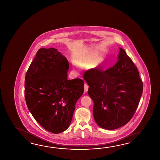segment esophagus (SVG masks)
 Here are the masks:
<instances>
[{
	"instance_id": "obj_1",
	"label": "esophagus",
	"mask_w": 160,
	"mask_h": 160,
	"mask_svg": "<svg viewBox=\"0 0 160 160\" xmlns=\"http://www.w3.org/2000/svg\"><path fill=\"white\" fill-rule=\"evenodd\" d=\"M88 85L85 83V85H84V92H88Z\"/></svg>"
}]
</instances>
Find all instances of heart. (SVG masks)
<instances>
[{
    "label": "heart",
    "instance_id": "obj_1",
    "mask_svg": "<svg viewBox=\"0 0 160 160\" xmlns=\"http://www.w3.org/2000/svg\"><path fill=\"white\" fill-rule=\"evenodd\" d=\"M98 58V57L97 53L88 52L77 58L75 63L79 66H89L95 63Z\"/></svg>",
    "mask_w": 160,
    "mask_h": 160
}]
</instances>
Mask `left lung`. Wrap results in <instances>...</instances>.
I'll return each instance as SVG.
<instances>
[{"label": "left lung", "instance_id": "left-lung-1", "mask_svg": "<svg viewBox=\"0 0 160 160\" xmlns=\"http://www.w3.org/2000/svg\"><path fill=\"white\" fill-rule=\"evenodd\" d=\"M119 49L118 61L112 68L105 71L92 68L83 74L94 102V118L105 129H116L129 122L142 94L138 69L125 51Z\"/></svg>", "mask_w": 160, "mask_h": 160}]
</instances>
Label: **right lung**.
Here are the masks:
<instances>
[{
	"instance_id": "1",
	"label": "right lung",
	"mask_w": 160,
	"mask_h": 160,
	"mask_svg": "<svg viewBox=\"0 0 160 160\" xmlns=\"http://www.w3.org/2000/svg\"><path fill=\"white\" fill-rule=\"evenodd\" d=\"M68 59L57 49L42 48L25 77L28 109L42 128L54 134L69 127L75 103L84 92L81 79H68Z\"/></svg>"
}]
</instances>
